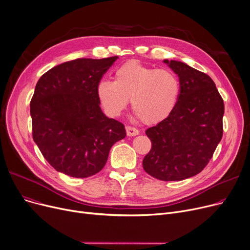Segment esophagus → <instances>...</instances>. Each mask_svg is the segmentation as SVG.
<instances>
[{
	"instance_id": "34e87169",
	"label": "esophagus",
	"mask_w": 250,
	"mask_h": 250,
	"mask_svg": "<svg viewBox=\"0 0 250 250\" xmlns=\"http://www.w3.org/2000/svg\"><path fill=\"white\" fill-rule=\"evenodd\" d=\"M125 129H126V135L129 136V137H134V136L139 135V129L134 127V126H129L128 125V126L125 127Z\"/></svg>"
}]
</instances>
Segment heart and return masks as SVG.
Masks as SVG:
<instances>
[{"mask_svg":"<svg viewBox=\"0 0 250 250\" xmlns=\"http://www.w3.org/2000/svg\"><path fill=\"white\" fill-rule=\"evenodd\" d=\"M180 95L178 77L170 70L155 69L129 61L114 71V81L103 79L97 85V96L105 113L121 115L128 103L149 125L163 122L172 113Z\"/></svg>","mask_w":250,"mask_h":250,"instance_id":"obj_1","label":"heart"}]
</instances>
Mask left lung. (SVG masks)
Segmentation results:
<instances>
[{"label":"left lung","mask_w":250,"mask_h":250,"mask_svg":"<svg viewBox=\"0 0 250 250\" xmlns=\"http://www.w3.org/2000/svg\"><path fill=\"white\" fill-rule=\"evenodd\" d=\"M164 62L179 77L180 95L172 113L146 130L152 147L143 168L174 181L199 174L211 160L223 137L224 101L207 74L181 62Z\"/></svg>","instance_id":"1"}]
</instances>
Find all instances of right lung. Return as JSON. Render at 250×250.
<instances>
[{
    "label": "right lung",
    "instance_id": "obj_1",
    "mask_svg": "<svg viewBox=\"0 0 250 250\" xmlns=\"http://www.w3.org/2000/svg\"><path fill=\"white\" fill-rule=\"evenodd\" d=\"M118 57L76 59L39 79L30 101L32 137L57 171L76 178L98 173L110 148L125 136L124 124L100 108L97 85Z\"/></svg>",
    "mask_w": 250,
    "mask_h": 250
}]
</instances>
